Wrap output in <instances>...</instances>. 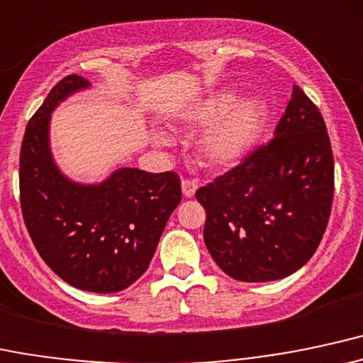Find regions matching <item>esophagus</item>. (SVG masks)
<instances>
[{
  "mask_svg": "<svg viewBox=\"0 0 363 363\" xmlns=\"http://www.w3.org/2000/svg\"><path fill=\"white\" fill-rule=\"evenodd\" d=\"M199 189V182L194 178H183L182 180V192L185 197H194L195 190Z\"/></svg>",
  "mask_w": 363,
  "mask_h": 363,
  "instance_id": "esophagus-1",
  "label": "esophagus"
}]
</instances>
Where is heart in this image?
<instances>
[{
  "mask_svg": "<svg viewBox=\"0 0 363 363\" xmlns=\"http://www.w3.org/2000/svg\"><path fill=\"white\" fill-rule=\"evenodd\" d=\"M235 89H221L207 96L186 113V121L209 128L201 138V152L211 164L228 166L254 147L266 121V106L257 97L239 101ZM160 145H168L171 135L164 130L154 133Z\"/></svg>",
  "mask_w": 363,
  "mask_h": 363,
  "instance_id": "1",
  "label": "heart"
}]
</instances>
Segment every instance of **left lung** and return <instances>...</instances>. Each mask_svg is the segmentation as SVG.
<instances>
[{
    "mask_svg": "<svg viewBox=\"0 0 363 363\" xmlns=\"http://www.w3.org/2000/svg\"><path fill=\"white\" fill-rule=\"evenodd\" d=\"M335 195V160L324 118L293 85L274 138L195 192L206 209L203 242L230 278L276 281L319 247Z\"/></svg>",
    "mask_w": 363,
    "mask_h": 363,
    "instance_id": "8db88e82",
    "label": "left lung"
}]
</instances>
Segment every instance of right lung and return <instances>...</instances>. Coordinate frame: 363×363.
Segmentation results:
<instances>
[{
    "label": "right lung",
    "instance_id": "1",
    "mask_svg": "<svg viewBox=\"0 0 363 363\" xmlns=\"http://www.w3.org/2000/svg\"><path fill=\"white\" fill-rule=\"evenodd\" d=\"M89 80H60L30 118L20 149V206L44 262L79 290L116 293L147 271L171 213L180 177L120 168L103 183L68 180L52 160L51 113Z\"/></svg>",
    "mask_w": 363,
    "mask_h": 363
}]
</instances>
